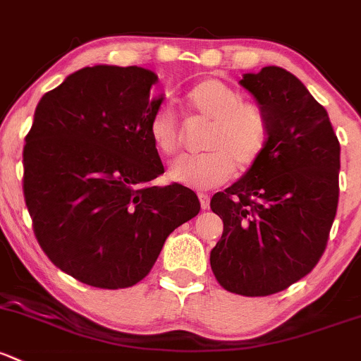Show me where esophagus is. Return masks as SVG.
<instances>
[{"label":"esophagus","instance_id":"34e87169","mask_svg":"<svg viewBox=\"0 0 361 361\" xmlns=\"http://www.w3.org/2000/svg\"><path fill=\"white\" fill-rule=\"evenodd\" d=\"M197 195H199L200 207H202V209H209V195H207V193H204V192H199Z\"/></svg>","mask_w":361,"mask_h":361}]
</instances>
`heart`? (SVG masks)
I'll list each match as a JSON object with an SVG mask.
<instances>
[{"label":"heart","instance_id":"b5f03b06","mask_svg":"<svg viewBox=\"0 0 361 361\" xmlns=\"http://www.w3.org/2000/svg\"><path fill=\"white\" fill-rule=\"evenodd\" d=\"M185 105L197 116L211 121L207 130V152L183 155L169 168V178L192 188H212L226 183L235 166L247 171L264 154L270 140V121L261 104L242 100L240 91L218 79H204L185 94ZM149 136L161 154L173 155L180 150V121L168 105L150 116Z\"/></svg>","mask_w":361,"mask_h":361}]
</instances>
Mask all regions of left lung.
<instances>
[{"mask_svg":"<svg viewBox=\"0 0 361 361\" xmlns=\"http://www.w3.org/2000/svg\"><path fill=\"white\" fill-rule=\"evenodd\" d=\"M270 121L259 161L211 199L223 235L211 268L233 294L270 295L301 280L327 247L339 200L341 147L329 114L282 67L240 79Z\"/></svg>","mask_w":361,"mask_h":361,"instance_id":"1","label":"left lung"}]
</instances>
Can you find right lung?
I'll use <instances>...</instances> for the list:
<instances>
[{
	"instance_id": "obj_1",
	"label": "right lung",
	"mask_w": 361,
	"mask_h": 361,
	"mask_svg": "<svg viewBox=\"0 0 361 361\" xmlns=\"http://www.w3.org/2000/svg\"><path fill=\"white\" fill-rule=\"evenodd\" d=\"M157 75L94 66L71 74L37 104L24 145V197L32 228L56 268L100 289L145 279L174 228L199 214L164 173L149 136Z\"/></svg>"
}]
</instances>
